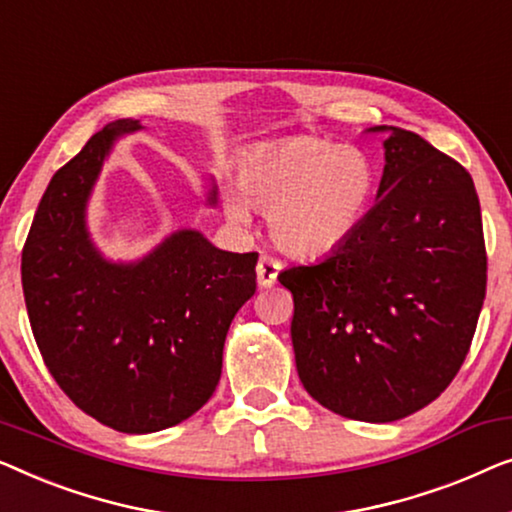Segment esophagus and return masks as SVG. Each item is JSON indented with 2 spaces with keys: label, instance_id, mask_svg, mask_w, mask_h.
<instances>
[{
  "label": "esophagus",
  "instance_id": "34e87169",
  "mask_svg": "<svg viewBox=\"0 0 512 512\" xmlns=\"http://www.w3.org/2000/svg\"><path fill=\"white\" fill-rule=\"evenodd\" d=\"M278 271H280V262H278V259H273V257H269V255L259 257V262H257V283H259V287H271V285H276Z\"/></svg>",
  "mask_w": 512,
  "mask_h": 512
}]
</instances>
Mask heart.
Listing matches in <instances>:
<instances>
[{
    "mask_svg": "<svg viewBox=\"0 0 512 512\" xmlns=\"http://www.w3.org/2000/svg\"><path fill=\"white\" fill-rule=\"evenodd\" d=\"M378 190V169L364 150L320 136H290L243 157L236 187L222 206L248 225L250 206L269 213L271 239L283 253L315 259L345 246L362 227Z\"/></svg>",
    "mask_w": 512,
    "mask_h": 512,
    "instance_id": "b5f03b06",
    "label": "heart"
}]
</instances>
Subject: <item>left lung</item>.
Returning a JSON list of instances; mask_svg holds the SVG:
<instances>
[{
    "label": "left lung",
    "mask_w": 512,
    "mask_h": 512,
    "mask_svg": "<svg viewBox=\"0 0 512 512\" xmlns=\"http://www.w3.org/2000/svg\"><path fill=\"white\" fill-rule=\"evenodd\" d=\"M383 148L378 201L357 234L278 273L294 297L299 380L331 413L362 422L401 420L441 397L471 348L487 287L469 171L399 127Z\"/></svg>",
    "instance_id": "left-lung-1"
}]
</instances>
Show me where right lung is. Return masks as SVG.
Returning <instances> with one entry per match:
<instances>
[{"label":"right lung","instance_id":"add662e5","mask_svg":"<svg viewBox=\"0 0 512 512\" xmlns=\"http://www.w3.org/2000/svg\"><path fill=\"white\" fill-rule=\"evenodd\" d=\"M139 129V120L109 122L50 178L20 266L50 376L122 434L174 427L211 399L229 325L257 287V253H227L197 229H178L136 262L99 253L90 194L115 141Z\"/></svg>","mask_w":512,"mask_h":512}]
</instances>
